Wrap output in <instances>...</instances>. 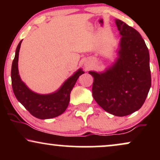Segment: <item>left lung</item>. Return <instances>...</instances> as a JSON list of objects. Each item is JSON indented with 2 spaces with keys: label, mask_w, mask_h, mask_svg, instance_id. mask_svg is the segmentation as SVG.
Segmentation results:
<instances>
[{
  "label": "left lung",
  "mask_w": 160,
  "mask_h": 160,
  "mask_svg": "<svg viewBox=\"0 0 160 160\" xmlns=\"http://www.w3.org/2000/svg\"><path fill=\"white\" fill-rule=\"evenodd\" d=\"M115 23L121 36L117 58L104 71H90L92 95L105 111L124 117L144 103L151 86L150 55L141 34L120 19Z\"/></svg>",
  "instance_id": "1"
}]
</instances>
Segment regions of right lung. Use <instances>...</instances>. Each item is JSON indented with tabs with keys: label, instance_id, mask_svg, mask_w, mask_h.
I'll list each match as a JSON object with an SVG mask.
<instances>
[{
	"label": "right lung",
	"instance_id": "add662e5",
	"mask_svg": "<svg viewBox=\"0 0 160 160\" xmlns=\"http://www.w3.org/2000/svg\"><path fill=\"white\" fill-rule=\"evenodd\" d=\"M19 42L16 50L15 58L11 68V80L14 95L31 114L41 120L51 119L61 115L65 111L70 102V94L80 75L84 74L82 68H79L68 78L61 87L49 94H39L31 90L22 80L19 74L18 61L21 43Z\"/></svg>",
	"mask_w": 160,
	"mask_h": 160
}]
</instances>
